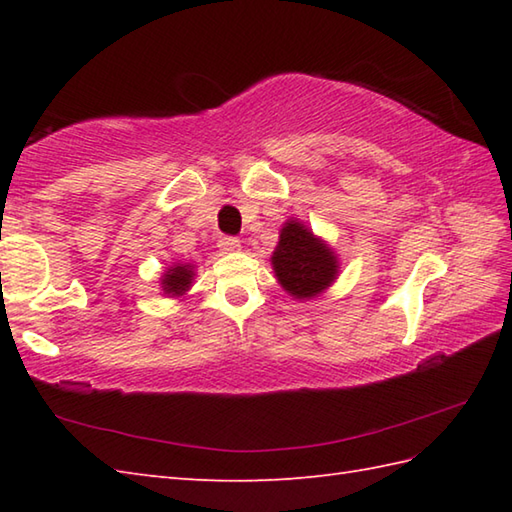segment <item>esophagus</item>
Here are the masks:
<instances>
[{
	"label": "esophagus",
	"mask_w": 512,
	"mask_h": 512,
	"mask_svg": "<svg viewBox=\"0 0 512 512\" xmlns=\"http://www.w3.org/2000/svg\"><path fill=\"white\" fill-rule=\"evenodd\" d=\"M220 248L224 250V253H237V250H242V242H239L237 237H222Z\"/></svg>",
	"instance_id": "obj_1"
}]
</instances>
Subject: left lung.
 Returning a JSON list of instances; mask_svg holds the SVG:
<instances>
[{"mask_svg": "<svg viewBox=\"0 0 512 512\" xmlns=\"http://www.w3.org/2000/svg\"><path fill=\"white\" fill-rule=\"evenodd\" d=\"M270 264L277 284L297 301H310L323 295L339 279L341 270L336 250L297 217H290L281 226Z\"/></svg>", "mask_w": 512, "mask_h": 512, "instance_id": "8db88e82", "label": "left lung"}]
</instances>
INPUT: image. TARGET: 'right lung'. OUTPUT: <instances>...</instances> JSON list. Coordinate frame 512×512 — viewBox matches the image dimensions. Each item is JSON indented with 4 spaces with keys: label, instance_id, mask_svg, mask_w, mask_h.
<instances>
[{
    "label": "right lung",
    "instance_id": "obj_1",
    "mask_svg": "<svg viewBox=\"0 0 512 512\" xmlns=\"http://www.w3.org/2000/svg\"><path fill=\"white\" fill-rule=\"evenodd\" d=\"M195 281V264L189 262H171L165 273L160 275V290L165 297L180 299L187 297Z\"/></svg>",
    "mask_w": 512,
    "mask_h": 512
}]
</instances>
